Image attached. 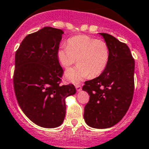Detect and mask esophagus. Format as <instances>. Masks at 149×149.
Here are the masks:
<instances>
[{
	"mask_svg": "<svg viewBox=\"0 0 149 149\" xmlns=\"http://www.w3.org/2000/svg\"><path fill=\"white\" fill-rule=\"evenodd\" d=\"M75 87H76V90L77 92H79L82 90V87L80 85H75Z\"/></svg>",
	"mask_w": 149,
	"mask_h": 149,
	"instance_id": "34e87169",
	"label": "esophagus"
}]
</instances>
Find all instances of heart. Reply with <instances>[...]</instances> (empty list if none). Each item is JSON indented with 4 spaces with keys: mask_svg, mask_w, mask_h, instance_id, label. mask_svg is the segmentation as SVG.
Segmentation results:
<instances>
[{
    "mask_svg": "<svg viewBox=\"0 0 149 149\" xmlns=\"http://www.w3.org/2000/svg\"><path fill=\"white\" fill-rule=\"evenodd\" d=\"M109 49L105 41L81 35L67 41V47L61 45L56 52L59 63L67 69L75 63L78 64L68 69L65 77L70 82H79L88 77H96L103 72L109 60Z\"/></svg>",
    "mask_w": 149,
    "mask_h": 149,
    "instance_id": "heart-1",
    "label": "heart"
}]
</instances>
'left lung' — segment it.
<instances>
[{
  "instance_id": "left-lung-1",
  "label": "left lung",
  "mask_w": 149,
  "mask_h": 149,
  "mask_svg": "<svg viewBox=\"0 0 149 149\" xmlns=\"http://www.w3.org/2000/svg\"><path fill=\"white\" fill-rule=\"evenodd\" d=\"M109 49V60L99 77L86 81L82 90L89 102L84 119L89 126L108 128L123 118L132 102L134 91V59L128 46L112 35L100 33Z\"/></svg>"
}]
</instances>
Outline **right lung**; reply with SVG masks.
I'll return each mask as SVG.
<instances>
[{
	"label": "right lung",
	"mask_w": 149,
	"mask_h": 149,
	"mask_svg": "<svg viewBox=\"0 0 149 149\" xmlns=\"http://www.w3.org/2000/svg\"><path fill=\"white\" fill-rule=\"evenodd\" d=\"M64 33L44 27L27 35L15 56L13 87L18 103L32 122L53 128L63 123L65 98L76 93L74 85H61L63 69L56 52Z\"/></svg>",
	"instance_id": "1"
}]
</instances>
